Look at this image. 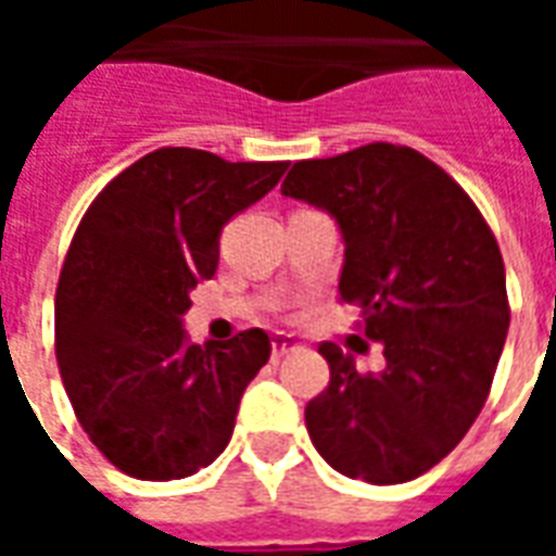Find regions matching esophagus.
<instances>
[{
    "instance_id": "34e87169",
    "label": "esophagus",
    "mask_w": 556,
    "mask_h": 556,
    "mask_svg": "<svg viewBox=\"0 0 556 556\" xmlns=\"http://www.w3.org/2000/svg\"><path fill=\"white\" fill-rule=\"evenodd\" d=\"M303 345L301 342H298V339L294 337H286V333H277V337H274V357H286V354H291V351H301Z\"/></svg>"
}]
</instances>
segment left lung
Wrapping results in <instances>:
<instances>
[{
	"label": "left lung",
	"mask_w": 556,
	"mask_h": 556,
	"mask_svg": "<svg viewBox=\"0 0 556 556\" xmlns=\"http://www.w3.org/2000/svg\"><path fill=\"white\" fill-rule=\"evenodd\" d=\"M282 193L333 214L345 238L339 303L361 306L384 372H357L337 342L306 405L327 465L372 485L417 479L453 453L491 393L506 330V270L473 199L408 146L369 142L298 160Z\"/></svg>",
	"instance_id": "1"
}]
</instances>
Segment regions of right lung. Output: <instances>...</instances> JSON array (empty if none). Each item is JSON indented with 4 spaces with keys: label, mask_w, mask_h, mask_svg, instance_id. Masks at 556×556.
I'll list each match as a JSON object with an SVG mask.
<instances>
[{
    "label": "right lung",
    "mask_w": 556,
    "mask_h": 556,
    "mask_svg": "<svg viewBox=\"0 0 556 556\" xmlns=\"http://www.w3.org/2000/svg\"><path fill=\"white\" fill-rule=\"evenodd\" d=\"M286 166L157 148L79 219L55 289V361L83 431L127 477H193L226 450L270 339L253 327L202 349L184 339L181 315L217 270L223 226Z\"/></svg>",
    "instance_id": "add662e5"
}]
</instances>
